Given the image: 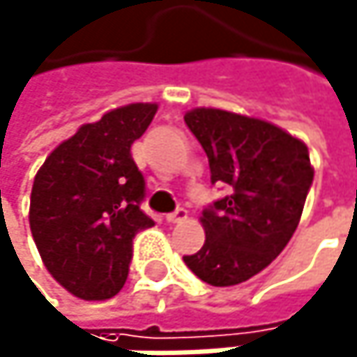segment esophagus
<instances>
[{"mask_svg":"<svg viewBox=\"0 0 357 357\" xmlns=\"http://www.w3.org/2000/svg\"><path fill=\"white\" fill-rule=\"evenodd\" d=\"M186 218H188V211H186L184 207H180V209H177V211H173V213H167V215H165V220H167V222H171V224L184 222Z\"/></svg>","mask_w":357,"mask_h":357,"instance_id":"obj_1","label":"esophagus"}]
</instances>
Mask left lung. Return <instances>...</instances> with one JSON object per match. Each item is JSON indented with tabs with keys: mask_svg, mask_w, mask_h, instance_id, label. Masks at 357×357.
<instances>
[{
	"mask_svg": "<svg viewBox=\"0 0 357 357\" xmlns=\"http://www.w3.org/2000/svg\"><path fill=\"white\" fill-rule=\"evenodd\" d=\"M184 120L209 158L211 182L231 190L203 211L205 243L184 262L209 286H237L292 239L313 182L309 150L279 126L235 112L195 107Z\"/></svg>",
	"mask_w": 357,
	"mask_h": 357,
	"instance_id": "left-lung-1",
	"label": "left lung"
}]
</instances>
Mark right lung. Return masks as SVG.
<instances>
[{"instance_id": "right-lung-1", "label": "right lung", "mask_w": 357, "mask_h": 357, "mask_svg": "<svg viewBox=\"0 0 357 357\" xmlns=\"http://www.w3.org/2000/svg\"><path fill=\"white\" fill-rule=\"evenodd\" d=\"M158 105L129 103L82 124L36 173L29 205L31 235L44 266L82 301H105L129 275L133 239L154 222L139 205L144 175L131 146Z\"/></svg>"}]
</instances>
